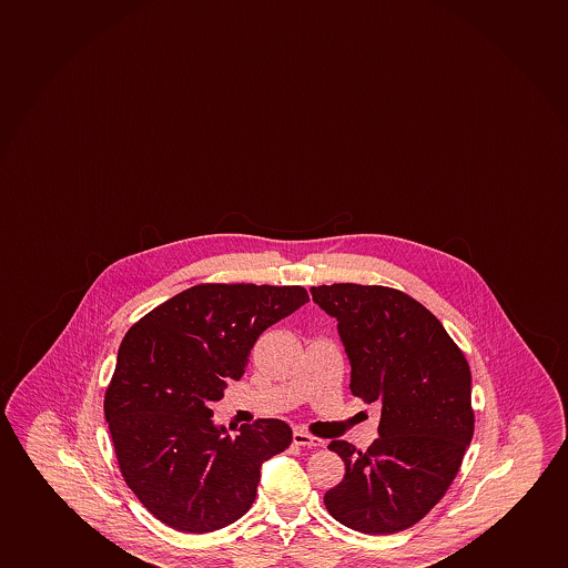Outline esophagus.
<instances>
[{"label":"esophagus","instance_id":"esophagus-1","mask_svg":"<svg viewBox=\"0 0 568 568\" xmlns=\"http://www.w3.org/2000/svg\"><path fill=\"white\" fill-rule=\"evenodd\" d=\"M294 444L300 445V447H322V445H324V439L311 436L307 432L297 430L294 434Z\"/></svg>","mask_w":568,"mask_h":568}]
</instances>
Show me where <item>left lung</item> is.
<instances>
[{
  "instance_id": "8db88e82",
  "label": "left lung",
  "mask_w": 568,
  "mask_h": 568,
  "mask_svg": "<svg viewBox=\"0 0 568 568\" xmlns=\"http://www.w3.org/2000/svg\"><path fill=\"white\" fill-rule=\"evenodd\" d=\"M311 294L337 318L354 396L381 404V437L367 450L327 445L345 477L324 504L345 527L394 535L420 521L457 477L476 423L468 362L442 322L399 290L332 284Z\"/></svg>"
}]
</instances>
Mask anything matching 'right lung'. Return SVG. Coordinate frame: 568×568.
I'll list each match as a JSON object with an SVG mask.
<instances>
[{"mask_svg": "<svg viewBox=\"0 0 568 568\" xmlns=\"http://www.w3.org/2000/svg\"><path fill=\"white\" fill-rule=\"evenodd\" d=\"M307 301L301 286L196 284L126 332L105 420L124 483L159 521L204 535L252 508L261 464L290 447L292 428L260 418L229 436L210 405L242 377L261 333Z\"/></svg>", "mask_w": 568, "mask_h": 568, "instance_id": "right-lung-1", "label": "right lung"}]
</instances>
